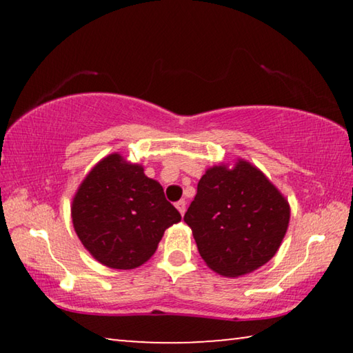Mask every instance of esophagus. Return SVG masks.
<instances>
[{
    "instance_id": "esophagus-1",
    "label": "esophagus",
    "mask_w": 353,
    "mask_h": 353,
    "mask_svg": "<svg viewBox=\"0 0 353 353\" xmlns=\"http://www.w3.org/2000/svg\"><path fill=\"white\" fill-rule=\"evenodd\" d=\"M176 208L179 210V213H181L183 216L185 210H187V202H185V199H181L179 202H176Z\"/></svg>"
}]
</instances>
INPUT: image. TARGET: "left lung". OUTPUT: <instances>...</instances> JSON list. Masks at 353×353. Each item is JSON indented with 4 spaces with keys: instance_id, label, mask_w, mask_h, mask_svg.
<instances>
[{
    "instance_id": "1",
    "label": "left lung",
    "mask_w": 353,
    "mask_h": 353,
    "mask_svg": "<svg viewBox=\"0 0 353 353\" xmlns=\"http://www.w3.org/2000/svg\"><path fill=\"white\" fill-rule=\"evenodd\" d=\"M183 221L202 260L224 277H240L270 261L283 241L290 204L270 179L246 160L212 166Z\"/></svg>"
}]
</instances>
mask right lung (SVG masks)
<instances>
[{
	"instance_id": "right-lung-1",
	"label": "right lung",
	"mask_w": 353,
	"mask_h": 353,
	"mask_svg": "<svg viewBox=\"0 0 353 353\" xmlns=\"http://www.w3.org/2000/svg\"><path fill=\"white\" fill-rule=\"evenodd\" d=\"M139 163L110 154L77 188L71 218L81 243L99 263L134 270L154 255L165 230L182 219L163 188Z\"/></svg>"
}]
</instances>
